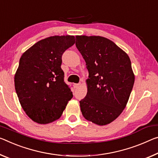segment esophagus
<instances>
[{
	"label": "esophagus",
	"instance_id": "34e87169",
	"mask_svg": "<svg viewBox=\"0 0 158 158\" xmlns=\"http://www.w3.org/2000/svg\"><path fill=\"white\" fill-rule=\"evenodd\" d=\"M79 86H80V84H74V88H79Z\"/></svg>",
	"mask_w": 158,
	"mask_h": 158
}]
</instances>
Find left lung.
<instances>
[{"label":"left lung","instance_id":"left-lung-1","mask_svg":"<svg viewBox=\"0 0 158 158\" xmlns=\"http://www.w3.org/2000/svg\"><path fill=\"white\" fill-rule=\"evenodd\" d=\"M76 46L89 71L87 94L79 101L84 118L103 126L118 117L134 84L129 57L113 41L99 36H77Z\"/></svg>","mask_w":158,"mask_h":158}]
</instances>
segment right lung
Wrapping results in <instances>:
<instances>
[{
    "label": "right lung",
    "instance_id": "obj_1",
    "mask_svg": "<svg viewBox=\"0 0 158 158\" xmlns=\"http://www.w3.org/2000/svg\"><path fill=\"white\" fill-rule=\"evenodd\" d=\"M75 43L74 36L42 39L25 51L15 75V87L21 106L34 122L48 124L61 117L73 97L64 81L63 52Z\"/></svg>",
    "mask_w": 158,
    "mask_h": 158
}]
</instances>
